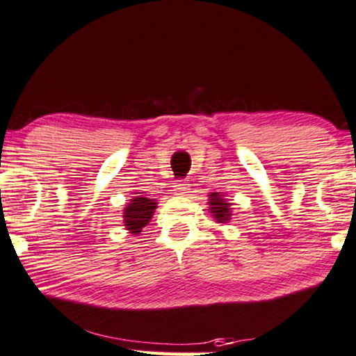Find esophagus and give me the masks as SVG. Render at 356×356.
Instances as JSON below:
<instances>
[{"mask_svg": "<svg viewBox=\"0 0 356 356\" xmlns=\"http://www.w3.org/2000/svg\"><path fill=\"white\" fill-rule=\"evenodd\" d=\"M173 191L177 195H186V193H189V183L186 179H179V181L173 184Z\"/></svg>", "mask_w": 356, "mask_h": 356, "instance_id": "34e87169", "label": "esophagus"}]
</instances>
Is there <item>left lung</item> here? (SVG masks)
Here are the masks:
<instances>
[{
	"label": "left lung",
	"mask_w": 356,
	"mask_h": 356,
	"mask_svg": "<svg viewBox=\"0 0 356 356\" xmlns=\"http://www.w3.org/2000/svg\"><path fill=\"white\" fill-rule=\"evenodd\" d=\"M209 211L212 214V218H214L218 222L224 224L230 220V202H227L224 200V195H220V193H211L209 195Z\"/></svg>",
	"instance_id": "left-lung-1"
}]
</instances>
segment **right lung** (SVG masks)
Listing matches in <instances>:
<instances>
[{"label": "right lung", "mask_w": 356, "mask_h": 356, "mask_svg": "<svg viewBox=\"0 0 356 356\" xmlns=\"http://www.w3.org/2000/svg\"><path fill=\"white\" fill-rule=\"evenodd\" d=\"M156 209L155 200L149 197L134 196L126 209H124V225H126L129 234H140L142 229L150 222L154 211Z\"/></svg>", "instance_id": "obj_1"}]
</instances>
